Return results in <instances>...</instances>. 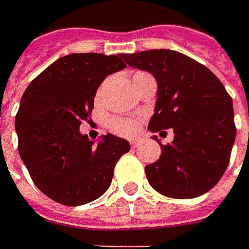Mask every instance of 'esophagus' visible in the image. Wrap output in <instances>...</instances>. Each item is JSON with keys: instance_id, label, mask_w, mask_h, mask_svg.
<instances>
[{"instance_id": "obj_1", "label": "esophagus", "mask_w": 249, "mask_h": 249, "mask_svg": "<svg viewBox=\"0 0 249 249\" xmlns=\"http://www.w3.org/2000/svg\"><path fill=\"white\" fill-rule=\"evenodd\" d=\"M141 139H131L130 140V145L133 147V148H136V147H139L140 144H141Z\"/></svg>"}]
</instances>
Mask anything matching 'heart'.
Instances as JSON below:
<instances>
[{
	"mask_svg": "<svg viewBox=\"0 0 249 249\" xmlns=\"http://www.w3.org/2000/svg\"><path fill=\"white\" fill-rule=\"evenodd\" d=\"M109 129L120 136H130L137 129V122L130 118H112L109 120Z\"/></svg>",
	"mask_w": 249,
	"mask_h": 249,
	"instance_id": "heart-1",
	"label": "heart"
}]
</instances>
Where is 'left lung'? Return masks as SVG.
<instances>
[{
	"instance_id": "obj_1",
	"label": "left lung",
	"mask_w": 249,
	"mask_h": 249,
	"mask_svg": "<svg viewBox=\"0 0 249 249\" xmlns=\"http://www.w3.org/2000/svg\"><path fill=\"white\" fill-rule=\"evenodd\" d=\"M131 68L158 82V100L148 129H173L157 162L145 166L149 184L169 198L205 194L223 176L235 140L233 100L202 63L170 50L124 53ZM154 140H158L155 136Z\"/></svg>"
}]
</instances>
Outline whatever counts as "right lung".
<instances>
[{"label":"right lung","mask_w":249,"mask_h":249,"mask_svg":"<svg viewBox=\"0 0 249 249\" xmlns=\"http://www.w3.org/2000/svg\"><path fill=\"white\" fill-rule=\"evenodd\" d=\"M124 53H71L51 63L27 86L16 113L19 155L33 183L55 202L89 204L110 186L113 169L130 151L113 134L94 144L80 134L94 97L108 74L126 68Z\"/></svg>","instance_id":"1"}]
</instances>
